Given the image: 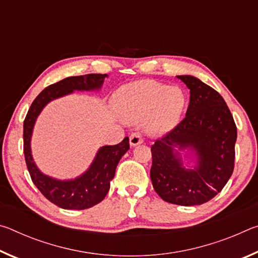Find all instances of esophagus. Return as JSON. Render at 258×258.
<instances>
[{
    "label": "esophagus",
    "instance_id": "esophagus-1",
    "mask_svg": "<svg viewBox=\"0 0 258 258\" xmlns=\"http://www.w3.org/2000/svg\"><path fill=\"white\" fill-rule=\"evenodd\" d=\"M142 142H143V139L141 137V134H140L139 132L131 134V137H130V146L131 147H137L139 145H141Z\"/></svg>",
    "mask_w": 258,
    "mask_h": 258
}]
</instances>
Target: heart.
<instances>
[{"mask_svg":"<svg viewBox=\"0 0 258 258\" xmlns=\"http://www.w3.org/2000/svg\"><path fill=\"white\" fill-rule=\"evenodd\" d=\"M185 94L178 86L141 80L121 86L113 97V107L126 123L145 120L146 131L160 135L173 130L185 108Z\"/></svg>","mask_w":258,"mask_h":258,"instance_id":"b5f03b06","label":"heart"}]
</instances>
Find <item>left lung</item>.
<instances>
[{
    "label": "left lung",
    "mask_w": 258,
    "mask_h": 258,
    "mask_svg": "<svg viewBox=\"0 0 258 258\" xmlns=\"http://www.w3.org/2000/svg\"><path fill=\"white\" fill-rule=\"evenodd\" d=\"M176 77L190 90L189 107L185 118L151 147L150 177L165 202L196 206L215 197L232 175L237 126L217 91L195 76Z\"/></svg>",
    "instance_id": "obj_1"
}]
</instances>
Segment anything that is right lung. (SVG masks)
Segmentation results:
<instances>
[{
	"mask_svg": "<svg viewBox=\"0 0 258 258\" xmlns=\"http://www.w3.org/2000/svg\"><path fill=\"white\" fill-rule=\"evenodd\" d=\"M107 74H87L67 77L45 87L34 100L24 121V154L32 181L44 197L63 209H86L102 202L110 189L116 167L130 149L128 138L116 146H103L98 150L90 167L75 178L58 180L42 173L35 164L30 141L35 123L47 103L72 94L74 91H98L102 87Z\"/></svg>",
	"mask_w": 258,
	"mask_h": 258,
	"instance_id": "1",
	"label": "right lung"
}]
</instances>
